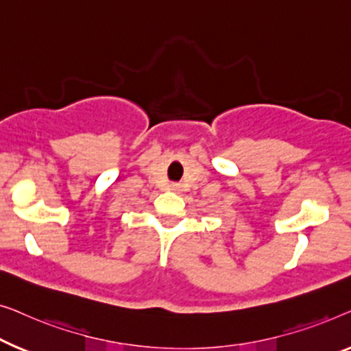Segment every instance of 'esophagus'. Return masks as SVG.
Wrapping results in <instances>:
<instances>
[{
	"label": "esophagus",
	"mask_w": 351,
	"mask_h": 351,
	"mask_svg": "<svg viewBox=\"0 0 351 351\" xmlns=\"http://www.w3.org/2000/svg\"><path fill=\"white\" fill-rule=\"evenodd\" d=\"M180 184H178V182H171V184H170V189L171 191H175V192H178V191H180Z\"/></svg>",
	"instance_id": "obj_1"
}]
</instances>
